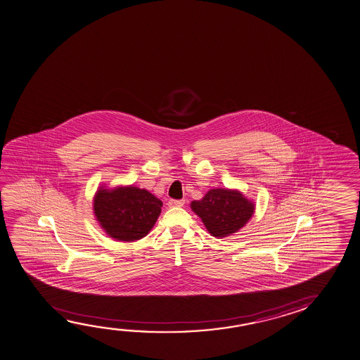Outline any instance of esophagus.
<instances>
[{
  "label": "esophagus",
  "instance_id": "obj_1",
  "mask_svg": "<svg viewBox=\"0 0 360 360\" xmlns=\"http://www.w3.org/2000/svg\"><path fill=\"white\" fill-rule=\"evenodd\" d=\"M184 203H186L184 200H171L168 202V205L169 207H183Z\"/></svg>",
  "mask_w": 360,
  "mask_h": 360
}]
</instances>
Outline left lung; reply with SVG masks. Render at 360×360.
I'll return each mask as SVG.
<instances>
[{"instance_id": "8db88e82", "label": "left lung", "mask_w": 360, "mask_h": 360, "mask_svg": "<svg viewBox=\"0 0 360 360\" xmlns=\"http://www.w3.org/2000/svg\"><path fill=\"white\" fill-rule=\"evenodd\" d=\"M191 207L214 237L237 232L255 213V205L238 191L231 189H210L202 200H193Z\"/></svg>"}]
</instances>
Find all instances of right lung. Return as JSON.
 Returning <instances> with one entry per match:
<instances>
[{"label":"right lung","mask_w":360,"mask_h":360,"mask_svg":"<svg viewBox=\"0 0 360 360\" xmlns=\"http://www.w3.org/2000/svg\"><path fill=\"white\" fill-rule=\"evenodd\" d=\"M162 200L137 187L100 189L94 197V216L112 238L134 242L146 237L160 214Z\"/></svg>","instance_id":"obj_1"}]
</instances>
